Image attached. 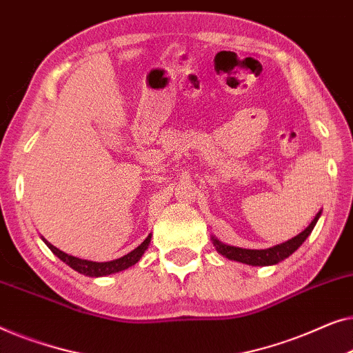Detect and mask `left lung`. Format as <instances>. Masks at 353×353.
<instances>
[{
	"instance_id": "8db88e82",
	"label": "left lung",
	"mask_w": 353,
	"mask_h": 353,
	"mask_svg": "<svg viewBox=\"0 0 353 353\" xmlns=\"http://www.w3.org/2000/svg\"><path fill=\"white\" fill-rule=\"evenodd\" d=\"M320 216H321V211L315 216V219L310 222V225L307 227L304 232L299 233V235L294 238H291V240L281 243V245L269 248V250H245V248L228 246V245H224V243H221L219 240H216V238H212V243H214L216 250L230 261L243 262V264H248V265H274V264H278V262L285 261L286 257H290L292 252H294L297 248L305 241V238L310 235L312 230H314V227Z\"/></svg>"
}]
</instances>
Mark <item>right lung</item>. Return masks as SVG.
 Listing matches in <instances>:
<instances>
[{
	"mask_svg": "<svg viewBox=\"0 0 353 353\" xmlns=\"http://www.w3.org/2000/svg\"><path fill=\"white\" fill-rule=\"evenodd\" d=\"M150 238L152 235H148L143 243H141L136 250H132L131 252H128L126 256L120 257V259H115V261H108V262H92V261H84V259H78L75 256H68L65 252L57 250L56 246H52L51 243H48L46 240L43 238V241L46 243L49 250H51L54 254H56L59 259L65 262L67 265H70L73 270H77L78 274H83V275H88V276H105V275H110V274H117V272H121L128 269V267H131L139 262L141 259L143 252L150 245Z\"/></svg>",
	"mask_w": 353,
	"mask_h": 353,
	"instance_id": "obj_1",
	"label": "right lung"
}]
</instances>
